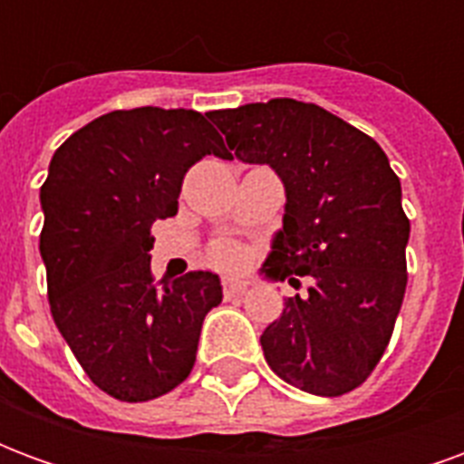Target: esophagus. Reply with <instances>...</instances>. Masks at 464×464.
Masks as SVG:
<instances>
[{
    "label": "esophagus",
    "mask_w": 464,
    "mask_h": 464,
    "mask_svg": "<svg viewBox=\"0 0 464 464\" xmlns=\"http://www.w3.org/2000/svg\"><path fill=\"white\" fill-rule=\"evenodd\" d=\"M251 285V281H246V278H238V276H226L223 278V293L231 298V295H238V293H243L246 288Z\"/></svg>",
    "instance_id": "obj_1"
}]
</instances>
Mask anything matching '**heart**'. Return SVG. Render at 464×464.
I'll list each match as a JSON object with an SVG mask.
<instances>
[{"instance_id":"1","label":"heart","mask_w":464,"mask_h":464,"mask_svg":"<svg viewBox=\"0 0 464 464\" xmlns=\"http://www.w3.org/2000/svg\"><path fill=\"white\" fill-rule=\"evenodd\" d=\"M213 261L218 263V266H226V268H231V266H238L241 263V251L231 246V243H223L218 248H213Z\"/></svg>"}]
</instances>
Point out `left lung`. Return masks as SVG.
<instances>
[{"mask_svg":"<svg viewBox=\"0 0 464 464\" xmlns=\"http://www.w3.org/2000/svg\"><path fill=\"white\" fill-rule=\"evenodd\" d=\"M208 119L234 151L223 159L268 163L285 188L263 276L293 285V276L311 278L308 295L285 298L263 331L266 362L311 395L355 390L388 348L408 285L410 221L388 156L341 116L295 99Z\"/></svg>","mask_w":464,"mask_h":464,"instance_id":"left-lung-1","label":"left lung"}]
</instances>
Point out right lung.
I'll return each instance as SVG.
<instances>
[{
  "mask_svg": "<svg viewBox=\"0 0 464 464\" xmlns=\"http://www.w3.org/2000/svg\"><path fill=\"white\" fill-rule=\"evenodd\" d=\"M223 156L221 133L193 109L111 111L52 156L39 191L52 318L94 385L123 402L188 378L221 278L191 271L156 283L151 226L179 211L186 171Z\"/></svg>",
  "mask_w": 464,
  "mask_h": 464,
  "instance_id": "1",
  "label": "right lung"
}]
</instances>
